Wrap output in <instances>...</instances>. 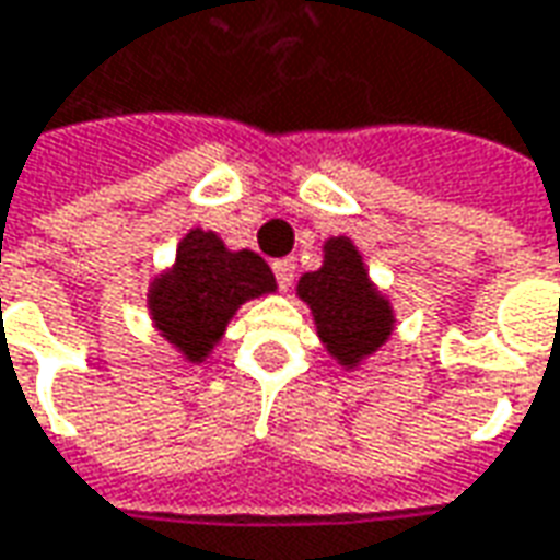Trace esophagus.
<instances>
[{
	"label": "esophagus",
	"mask_w": 560,
	"mask_h": 560,
	"mask_svg": "<svg viewBox=\"0 0 560 560\" xmlns=\"http://www.w3.org/2000/svg\"><path fill=\"white\" fill-rule=\"evenodd\" d=\"M273 277H277L280 289L292 287V280H295V258H277L273 261Z\"/></svg>",
	"instance_id": "obj_1"
}]
</instances>
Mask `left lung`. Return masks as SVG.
<instances>
[{"mask_svg": "<svg viewBox=\"0 0 560 560\" xmlns=\"http://www.w3.org/2000/svg\"><path fill=\"white\" fill-rule=\"evenodd\" d=\"M295 292L311 307L323 347L345 369H360L393 335L390 299L377 292L357 243L345 234L323 243V268L304 273Z\"/></svg>", "mask_w": 560, "mask_h": 560, "instance_id": "1", "label": "left lung"}]
</instances>
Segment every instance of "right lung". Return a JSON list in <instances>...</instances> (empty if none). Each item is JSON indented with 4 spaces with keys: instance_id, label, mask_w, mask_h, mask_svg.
<instances>
[{
    "instance_id": "obj_1",
    "label": "right lung",
    "mask_w": 560,
    "mask_h": 560,
    "mask_svg": "<svg viewBox=\"0 0 560 560\" xmlns=\"http://www.w3.org/2000/svg\"><path fill=\"white\" fill-rule=\"evenodd\" d=\"M273 289L265 258L229 249L215 231L191 229L176 246V261L149 283L145 304L161 338L198 365L222 341L237 307Z\"/></svg>"
}]
</instances>
